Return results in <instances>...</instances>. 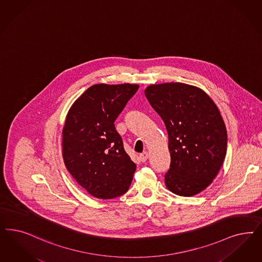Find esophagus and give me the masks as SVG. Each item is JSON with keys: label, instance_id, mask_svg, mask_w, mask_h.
Returning <instances> with one entry per match:
<instances>
[{"label": "esophagus", "instance_id": "obj_1", "mask_svg": "<svg viewBox=\"0 0 262 262\" xmlns=\"http://www.w3.org/2000/svg\"><path fill=\"white\" fill-rule=\"evenodd\" d=\"M139 157H140V160L142 161V162L144 163V162H145V161L147 160V158H148V153H147V152L141 153Z\"/></svg>", "mask_w": 262, "mask_h": 262}]
</instances>
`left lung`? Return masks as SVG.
Instances as JSON below:
<instances>
[{
  "label": "left lung",
  "mask_w": 262,
  "mask_h": 262,
  "mask_svg": "<svg viewBox=\"0 0 262 262\" xmlns=\"http://www.w3.org/2000/svg\"><path fill=\"white\" fill-rule=\"evenodd\" d=\"M144 94L168 132L165 184L178 195L201 193L218 174L227 152V129L217 106L203 90L183 83L151 84Z\"/></svg>",
  "instance_id": "8db88e82"
}]
</instances>
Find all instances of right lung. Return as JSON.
Listing matches in <instances>:
<instances>
[{
    "label": "right lung",
    "mask_w": 262,
    "mask_h": 262,
    "mask_svg": "<svg viewBox=\"0 0 262 262\" xmlns=\"http://www.w3.org/2000/svg\"><path fill=\"white\" fill-rule=\"evenodd\" d=\"M138 84H93L68 111L62 129V157L70 174L97 199L125 194L136 165L127 154L115 120Z\"/></svg>",
    "instance_id": "1"
}]
</instances>
